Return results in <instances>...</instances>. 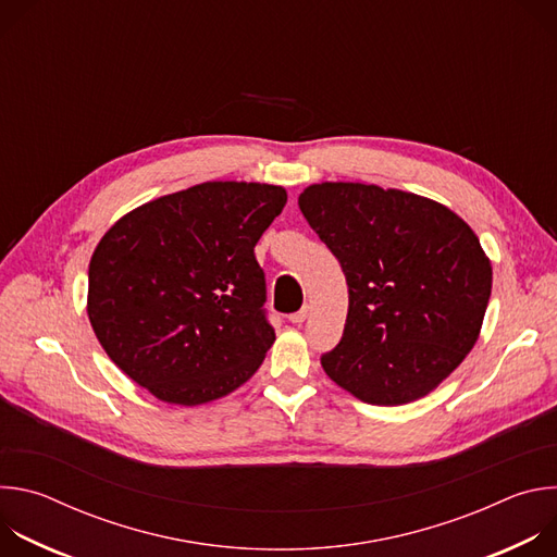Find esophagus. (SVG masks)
Instances as JSON below:
<instances>
[{
	"label": "esophagus",
	"instance_id": "34e87169",
	"mask_svg": "<svg viewBox=\"0 0 557 557\" xmlns=\"http://www.w3.org/2000/svg\"><path fill=\"white\" fill-rule=\"evenodd\" d=\"M306 317H308V306H304V308H299L297 312H293V314L288 317V320H290L293 324H304Z\"/></svg>",
	"mask_w": 557,
	"mask_h": 557
}]
</instances>
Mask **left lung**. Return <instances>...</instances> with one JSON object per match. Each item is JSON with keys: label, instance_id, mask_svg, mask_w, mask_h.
I'll return each instance as SVG.
<instances>
[{"label": "left lung", "instance_id": "8db88e82", "mask_svg": "<svg viewBox=\"0 0 557 557\" xmlns=\"http://www.w3.org/2000/svg\"><path fill=\"white\" fill-rule=\"evenodd\" d=\"M299 209L348 284L326 374L370 406H404L447 379L481 335L492 262L445 205L361 183H322Z\"/></svg>", "mask_w": 557, "mask_h": 557}]
</instances>
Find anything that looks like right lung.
Instances as JSON below:
<instances>
[{
	"label": "right lung",
	"instance_id": "right-lung-1",
	"mask_svg": "<svg viewBox=\"0 0 557 557\" xmlns=\"http://www.w3.org/2000/svg\"><path fill=\"white\" fill-rule=\"evenodd\" d=\"M286 189L215 181L156 198L101 237L88 317L108 357L156 399L202 406L249 381L275 342L256 245Z\"/></svg>",
	"mask_w": 557,
	"mask_h": 557
}]
</instances>
